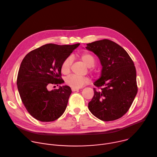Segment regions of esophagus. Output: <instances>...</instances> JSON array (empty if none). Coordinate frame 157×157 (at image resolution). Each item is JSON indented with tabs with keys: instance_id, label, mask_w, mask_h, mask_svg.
<instances>
[{
	"instance_id": "1",
	"label": "esophagus",
	"mask_w": 157,
	"mask_h": 157,
	"mask_svg": "<svg viewBox=\"0 0 157 157\" xmlns=\"http://www.w3.org/2000/svg\"><path fill=\"white\" fill-rule=\"evenodd\" d=\"M71 89H72V91H73V92L77 91L79 90V89H77V88H72Z\"/></svg>"
}]
</instances>
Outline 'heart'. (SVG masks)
Returning <instances> with one entry per match:
<instances>
[{"instance_id":"obj_1","label":"heart","mask_w":157,"mask_h":157,"mask_svg":"<svg viewBox=\"0 0 157 157\" xmlns=\"http://www.w3.org/2000/svg\"><path fill=\"white\" fill-rule=\"evenodd\" d=\"M81 60L89 68H92L96 63V59L94 56L90 53H84L80 56ZM72 58L69 56L66 58L62 63L61 70L63 74L68 75L71 70L72 64ZM66 84L73 88H80L84 85L87 84L89 82V79L87 77H80L76 75H70L65 79Z\"/></svg>"}]
</instances>
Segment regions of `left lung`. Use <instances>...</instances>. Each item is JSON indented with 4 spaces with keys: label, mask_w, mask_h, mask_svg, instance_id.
<instances>
[{
    "label": "left lung",
    "mask_w": 157,
    "mask_h": 157,
    "mask_svg": "<svg viewBox=\"0 0 157 157\" xmlns=\"http://www.w3.org/2000/svg\"><path fill=\"white\" fill-rule=\"evenodd\" d=\"M86 49L99 58L102 69L94 85V96L88 104L91 113L103 121L122 117L130 107L138 91L136 70L127 52L107 39L87 43Z\"/></svg>",
    "instance_id": "1"
}]
</instances>
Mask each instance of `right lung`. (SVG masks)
I'll use <instances>...</instances> for the list:
<instances>
[{"mask_svg":"<svg viewBox=\"0 0 157 157\" xmlns=\"http://www.w3.org/2000/svg\"><path fill=\"white\" fill-rule=\"evenodd\" d=\"M79 45L48 43L29 52L22 60L17 84L21 100L28 113L41 122H52L62 116L71 94L68 86L48 91L50 84L64 82L61 66Z\"/></svg>","mask_w":157,"mask_h":157,"instance_id":"obj_1","label":"right lung"}]
</instances>
